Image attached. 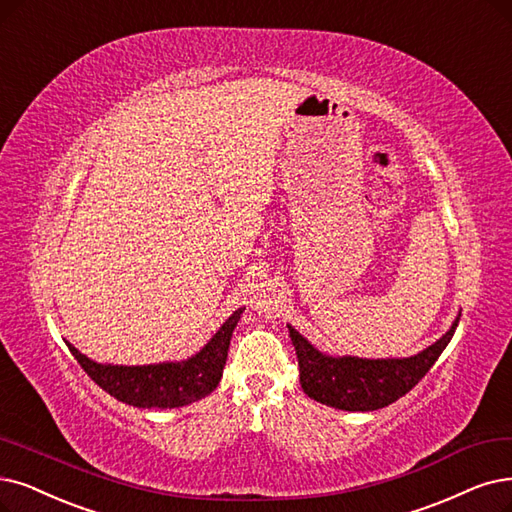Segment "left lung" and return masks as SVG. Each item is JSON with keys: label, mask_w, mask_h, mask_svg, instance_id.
Instances as JSON below:
<instances>
[{"label": "left lung", "mask_w": 512, "mask_h": 512, "mask_svg": "<svg viewBox=\"0 0 512 512\" xmlns=\"http://www.w3.org/2000/svg\"><path fill=\"white\" fill-rule=\"evenodd\" d=\"M458 321L452 330L426 351L407 359H359V357H327L311 342L302 338L294 327L290 336L298 355L302 391L311 399L346 412H374L395 403L431 370L447 342L452 340Z\"/></svg>", "instance_id": "8db88e82"}]
</instances>
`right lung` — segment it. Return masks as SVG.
<instances>
[{"label":"right lung","instance_id":"obj_1","mask_svg":"<svg viewBox=\"0 0 512 512\" xmlns=\"http://www.w3.org/2000/svg\"><path fill=\"white\" fill-rule=\"evenodd\" d=\"M243 309L222 323L203 349L180 363L102 365L67 344L84 372L111 397L134 407H182L210 395L222 378L235 325Z\"/></svg>","mask_w":512,"mask_h":512}]
</instances>
